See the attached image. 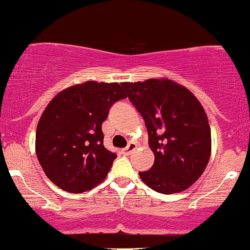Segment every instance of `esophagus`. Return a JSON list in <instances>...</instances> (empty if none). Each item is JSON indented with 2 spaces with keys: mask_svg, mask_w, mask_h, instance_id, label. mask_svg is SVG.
I'll return each instance as SVG.
<instances>
[{
  "mask_svg": "<svg viewBox=\"0 0 250 250\" xmlns=\"http://www.w3.org/2000/svg\"><path fill=\"white\" fill-rule=\"evenodd\" d=\"M137 148V145L134 144V143H130V144L127 145V146H126L124 150H123V153H124L125 156H130L131 153L133 152L134 150H136Z\"/></svg>",
  "mask_w": 250,
  "mask_h": 250,
  "instance_id": "1",
  "label": "esophagus"
}]
</instances>
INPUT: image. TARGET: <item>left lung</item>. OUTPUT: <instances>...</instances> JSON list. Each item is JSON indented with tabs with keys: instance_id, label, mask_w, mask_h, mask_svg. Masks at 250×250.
Segmentation results:
<instances>
[{
	"instance_id": "obj_1",
	"label": "left lung",
	"mask_w": 250,
	"mask_h": 250,
	"mask_svg": "<svg viewBox=\"0 0 250 250\" xmlns=\"http://www.w3.org/2000/svg\"><path fill=\"white\" fill-rule=\"evenodd\" d=\"M128 100L143 117L155 163L139 172L161 193H175L195 183L208 165L211 132L204 108L189 89L167 79L123 83Z\"/></svg>"
}]
</instances>
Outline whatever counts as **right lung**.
Wrapping results in <instances>:
<instances>
[{
	"label": "right lung",
	"mask_w": 250,
	"mask_h": 250,
	"mask_svg": "<svg viewBox=\"0 0 250 250\" xmlns=\"http://www.w3.org/2000/svg\"><path fill=\"white\" fill-rule=\"evenodd\" d=\"M126 97L119 83L87 81L63 89L48 104L36 128L35 148L55 186L80 193L105 179L117 153L104 146L102 124L111 106Z\"/></svg>",
	"instance_id": "right-lung-1"
}]
</instances>
